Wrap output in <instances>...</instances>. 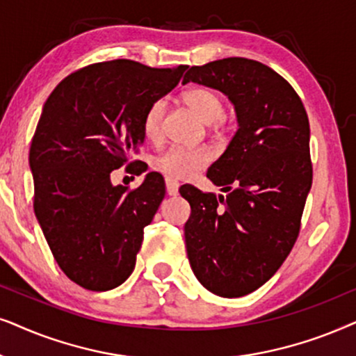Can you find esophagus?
<instances>
[{
	"mask_svg": "<svg viewBox=\"0 0 356 356\" xmlns=\"http://www.w3.org/2000/svg\"><path fill=\"white\" fill-rule=\"evenodd\" d=\"M179 186H181V184L175 181V179L165 177V192H168L169 195H177Z\"/></svg>",
	"mask_w": 356,
	"mask_h": 356,
	"instance_id": "1",
	"label": "esophagus"
}]
</instances>
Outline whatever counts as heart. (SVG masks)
Instances as JSON below:
<instances>
[{
  "instance_id": "heart-1",
  "label": "heart",
  "mask_w": 356,
  "mask_h": 356,
  "mask_svg": "<svg viewBox=\"0 0 356 356\" xmlns=\"http://www.w3.org/2000/svg\"><path fill=\"white\" fill-rule=\"evenodd\" d=\"M184 101L192 108L193 113L207 125L220 120L225 113L221 97L215 91L208 88H193L184 94ZM165 104L164 101H154L148 107L143 118V134L148 140L158 138L161 130V120H163ZM210 163V154L202 148H186V146H170L156 156L153 168L158 169L169 177L187 179L192 177L197 170L205 168Z\"/></svg>"
}]
</instances>
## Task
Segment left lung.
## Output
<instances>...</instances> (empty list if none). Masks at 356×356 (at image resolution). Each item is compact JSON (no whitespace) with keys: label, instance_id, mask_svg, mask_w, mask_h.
<instances>
[{"label":"left lung","instance_id":"1","mask_svg":"<svg viewBox=\"0 0 356 356\" xmlns=\"http://www.w3.org/2000/svg\"><path fill=\"white\" fill-rule=\"evenodd\" d=\"M187 83L225 94L238 122L207 172L226 195L179 191L191 203L187 257L208 291L239 298L273 277L300 233L312 184L309 120L291 84L260 61L233 56L192 66Z\"/></svg>","mask_w":356,"mask_h":356}]
</instances>
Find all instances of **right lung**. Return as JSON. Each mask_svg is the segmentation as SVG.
<instances>
[{
    "mask_svg": "<svg viewBox=\"0 0 356 356\" xmlns=\"http://www.w3.org/2000/svg\"><path fill=\"white\" fill-rule=\"evenodd\" d=\"M186 68L131 60L89 65L44 104L29 153L34 211L56 264L86 290H112L134 272L164 181L148 172L129 191L113 186L111 172L140 153L146 111L177 86Z\"/></svg>",
    "mask_w": 356,
    "mask_h": 356,
    "instance_id": "obj_1",
    "label": "right lung"
}]
</instances>
